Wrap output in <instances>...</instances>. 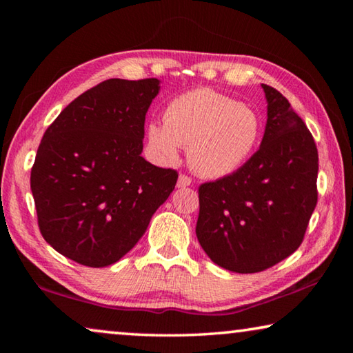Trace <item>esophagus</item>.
I'll use <instances>...</instances> for the list:
<instances>
[{"instance_id": "1", "label": "esophagus", "mask_w": 353, "mask_h": 353, "mask_svg": "<svg viewBox=\"0 0 353 353\" xmlns=\"http://www.w3.org/2000/svg\"><path fill=\"white\" fill-rule=\"evenodd\" d=\"M191 185V179L185 174H181L177 179V188H185V187H190Z\"/></svg>"}]
</instances>
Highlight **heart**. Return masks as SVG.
<instances>
[{
  "mask_svg": "<svg viewBox=\"0 0 353 353\" xmlns=\"http://www.w3.org/2000/svg\"><path fill=\"white\" fill-rule=\"evenodd\" d=\"M163 123L148 124L146 139L155 160L172 163L181 146L199 176L218 179L240 170L259 145L256 112L212 88H198L171 101Z\"/></svg>",
  "mask_w": 353,
  "mask_h": 353,
  "instance_id": "1",
  "label": "heart"
}]
</instances>
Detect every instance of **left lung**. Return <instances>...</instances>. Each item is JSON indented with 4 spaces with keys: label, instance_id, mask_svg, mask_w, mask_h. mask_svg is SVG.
I'll use <instances>...</instances> for the list:
<instances>
[{
    "label": "left lung",
    "instance_id": "8db88e82",
    "mask_svg": "<svg viewBox=\"0 0 353 353\" xmlns=\"http://www.w3.org/2000/svg\"><path fill=\"white\" fill-rule=\"evenodd\" d=\"M261 87L268 119L260 149L240 170L199 187V244L213 263L240 274L294 252L318 202L313 135L282 93Z\"/></svg>",
    "mask_w": 353,
    "mask_h": 353
}]
</instances>
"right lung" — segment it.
I'll return each mask as SVG.
<instances>
[{
    "label": "right lung",
    "instance_id": "obj_1",
    "mask_svg": "<svg viewBox=\"0 0 353 353\" xmlns=\"http://www.w3.org/2000/svg\"><path fill=\"white\" fill-rule=\"evenodd\" d=\"M159 79H109L61 112L31 171L39 227L79 265L117 263L145 234L177 182L174 170L141 157L145 117Z\"/></svg>",
    "mask_w": 353,
    "mask_h": 353
}]
</instances>
